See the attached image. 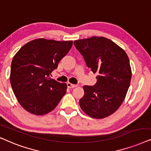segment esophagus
Segmentation results:
<instances>
[{"label": "esophagus", "instance_id": "34e87169", "mask_svg": "<svg viewBox=\"0 0 151 151\" xmlns=\"http://www.w3.org/2000/svg\"><path fill=\"white\" fill-rule=\"evenodd\" d=\"M78 86H79V85H78V84H72V83H67L68 88H76V87H77Z\"/></svg>", "mask_w": 151, "mask_h": 151}]
</instances>
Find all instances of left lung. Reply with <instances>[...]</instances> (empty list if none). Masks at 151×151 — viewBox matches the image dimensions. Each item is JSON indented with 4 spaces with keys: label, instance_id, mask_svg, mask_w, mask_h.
<instances>
[{
    "label": "left lung",
    "instance_id": "obj_1",
    "mask_svg": "<svg viewBox=\"0 0 151 151\" xmlns=\"http://www.w3.org/2000/svg\"><path fill=\"white\" fill-rule=\"evenodd\" d=\"M74 45L88 68L99 74L95 85L83 87L80 107L88 116L103 119L113 114L125 99L132 76L129 59L122 48L105 37L77 40Z\"/></svg>",
    "mask_w": 151,
    "mask_h": 151
}]
</instances>
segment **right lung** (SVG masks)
<instances>
[{
  "label": "right lung",
  "mask_w": 151,
  "mask_h": 151,
  "mask_svg": "<svg viewBox=\"0 0 151 151\" xmlns=\"http://www.w3.org/2000/svg\"><path fill=\"white\" fill-rule=\"evenodd\" d=\"M72 43L35 39L23 45L14 57L10 83L19 104L27 112L36 115L47 114L65 95L66 83H59L50 75Z\"/></svg>",
  "instance_id": "right-lung-1"
}]
</instances>
